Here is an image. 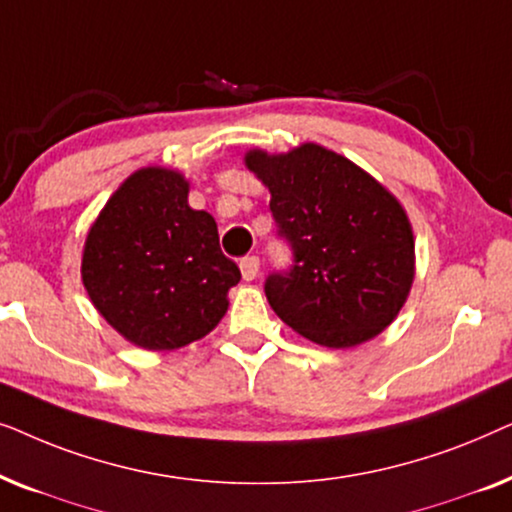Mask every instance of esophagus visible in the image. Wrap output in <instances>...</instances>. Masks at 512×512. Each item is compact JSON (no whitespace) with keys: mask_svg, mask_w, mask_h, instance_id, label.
Returning a JSON list of instances; mask_svg holds the SVG:
<instances>
[{"mask_svg":"<svg viewBox=\"0 0 512 512\" xmlns=\"http://www.w3.org/2000/svg\"><path fill=\"white\" fill-rule=\"evenodd\" d=\"M258 256H244L240 258V270H242V277L247 279V282H251V279H256L258 275Z\"/></svg>","mask_w":512,"mask_h":512,"instance_id":"34e87169","label":"esophagus"}]
</instances>
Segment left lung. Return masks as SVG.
I'll return each mask as SVG.
<instances>
[{
  "label": "left lung",
  "instance_id": "8db88e82",
  "mask_svg": "<svg viewBox=\"0 0 512 512\" xmlns=\"http://www.w3.org/2000/svg\"><path fill=\"white\" fill-rule=\"evenodd\" d=\"M270 188L277 237L291 265L265 277L277 317L326 347H354L384 331L408 298L415 242L394 195L352 160L303 144L284 156L251 151Z\"/></svg>",
  "mask_w": 512,
  "mask_h": 512
}]
</instances>
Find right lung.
Segmentation results:
<instances>
[{"label": "right lung", "mask_w": 512, "mask_h": 512, "mask_svg": "<svg viewBox=\"0 0 512 512\" xmlns=\"http://www.w3.org/2000/svg\"><path fill=\"white\" fill-rule=\"evenodd\" d=\"M93 305L144 349L200 340L228 310L240 268L223 256L212 214L188 207L179 172L146 167L111 195L81 265Z\"/></svg>", "instance_id": "right-lung-1"}]
</instances>
